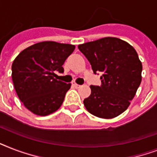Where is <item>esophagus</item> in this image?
<instances>
[{
  "instance_id": "obj_1",
  "label": "esophagus",
  "mask_w": 157,
  "mask_h": 157,
  "mask_svg": "<svg viewBox=\"0 0 157 157\" xmlns=\"http://www.w3.org/2000/svg\"><path fill=\"white\" fill-rule=\"evenodd\" d=\"M72 86H73L75 88H80V87H81V86L78 85V84H76V82H72Z\"/></svg>"
}]
</instances>
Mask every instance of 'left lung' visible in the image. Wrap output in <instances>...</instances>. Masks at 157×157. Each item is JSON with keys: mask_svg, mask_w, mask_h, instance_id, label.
<instances>
[{"mask_svg": "<svg viewBox=\"0 0 157 157\" xmlns=\"http://www.w3.org/2000/svg\"><path fill=\"white\" fill-rule=\"evenodd\" d=\"M94 73H103L100 86H90L84 105L95 117L111 119L128 108L142 81V66L134 47L117 37H104L78 45Z\"/></svg>", "mask_w": 157, "mask_h": 157, "instance_id": "8db88e82", "label": "left lung"}]
</instances>
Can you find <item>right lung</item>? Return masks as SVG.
Wrapping results in <instances>:
<instances>
[{"label": "right lung", "instance_id": "add662e5", "mask_svg": "<svg viewBox=\"0 0 157 157\" xmlns=\"http://www.w3.org/2000/svg\"><path fill=\"white\" fill-rule=\"evenodd\" d=\"M74 50L70 44L42 41L23 50L13 60L14 89L30 112L44 117L61 107L71 84L57 80L55 72H63L64 62Z\"/></svg>", "mask_w": 157, "mask_h": 157}]
</instances>
